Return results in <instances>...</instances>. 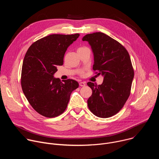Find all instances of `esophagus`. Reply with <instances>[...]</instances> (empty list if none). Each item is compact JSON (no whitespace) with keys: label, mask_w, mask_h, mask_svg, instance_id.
Here are the masks:
<instances>
[{"label":"esophagus","mask_w":159,"mask_h":159,"mask_svg":"<svg viewBox=\"0 0 159 159\" xmlns=\"http://www.w3.org/2000/svg\"><path fill=\"white\" fill-rule=\"evenodd\" d=\"M79 85L81 87H84V86H85V82H79Z\"/></svg>","instance_id":"34e87169"}]
</instances>
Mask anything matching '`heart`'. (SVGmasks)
<instances>
[{
  "instance_id": "obj_1",
  "label": "heart",
  "mask_w": 159,
  "mask_h": 159,
  "mask_svg": "<svg viewBox=\"0 0 159 159\" xmlns=\"http://www.w3.org/2000/svg\"><path fill=\"white\" fill-rule=\"evenodd\" d=\"M86 48V47H80V48H79V49H78V50H82V49H84V48ZM79 75H81V76H82V75H84V72H82V71H81V72H79Z\"/></svg>"
}]
</instances>
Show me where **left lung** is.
Segmentation results:
<instances>
[{"mask_svg": "<svg viewBox=\"0 0 159 159\" xmlns=\"http://www.w3.org/2000/svg\"><path fill=\"white\" fill-rule=\"evenodd\" d=\"M82 40L91 46L95 74L104 76L101 85L87 82L93 90L88 107L98 117H111L123 108L130 95L134 70L129 55L121 43L101 32L86 34Z\"/></svg>", "mask_w": 159, "mask_h": 159, "instance_id": "left-lung-1", "label": "left lung"}]
</instances>
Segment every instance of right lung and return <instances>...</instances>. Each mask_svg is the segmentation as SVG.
<instances>
[{
	"mask_svg": "<svg viewBox=\"0 0 159 159\" xmlns=\"http://www.w3.org/2000/svg\"><path fill=\"white\" fill-rule=\"evenodd\" d=\"M51 34L33 43L22 63L20 83L27 100L39 115L57 117L65 111L73 90L79 83L72 79L53 77L57 66L63 64L67 48L79 36Z\"/></svg>",
	"mask_w": 159,
	"mask_h": 159,
	"instance_id": "add662e5",
	"label": "right lung"
}]
</instances>
